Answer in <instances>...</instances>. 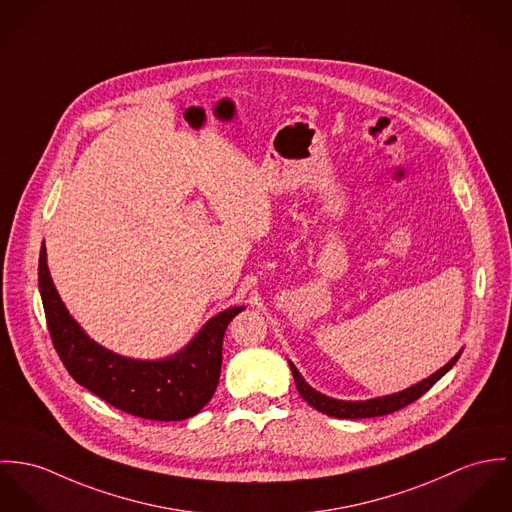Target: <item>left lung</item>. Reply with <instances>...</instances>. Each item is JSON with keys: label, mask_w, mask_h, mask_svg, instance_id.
Returning <instances> with one entry per match:
<instances>
[{"label": "left lung", "mask_w": 512, "mask_h": 512, "mask_svg": "<svg viewBox=\"0 0 512 512\" xmlns=\"http://www.w3.org/2000/svg\"><path fill=\"white\" fill-rule=\"evenodd\" d=\"M461 351L463 349H459L442 369L432 373L428 379H422L420 383H416V385H412V387H408L404 391L393 393V395L369 398V400H338V398L326 397L320 391L312 389L304 381V377L300 375V371L294 367L292 361H288V365H290V371H292V377H294V383H296V389H298L300 397L304 398L312 408L320 410L322 414L334 416V418L355 420V418H375V416H385V414L397 412L400 408L408 406L410 402H414L416 398L422 397L430 387H434L454 367L455 361L461 355Z\"/></svg>", "instance_id": "left-lung-1"}]
</instances>
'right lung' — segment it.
I'll list each match as a JSON object with an SVG mask.
<instances>
[{
	"instance_id": "obj_1",
	"label": "right lung",
	"mask_w": 512,
	"mask_h": 512,
	"mask_svg": "<svg viewBox=\"0 0 512 512\" xmlns=\"http://www.w3.org/2000/svg\"><path fill=\"white\" fill-rule=\"evenodd\" d=\"M39 290L55 349L72 379L127 414L161 422L186 420L214 397L226 328L245 310L233 306L216 314L174 355L133 359L92 340L70 316L51 279L45 243L39 255Z\"/></svg>"
}]
</instances>
